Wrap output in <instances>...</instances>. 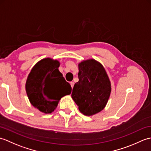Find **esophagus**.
<instances>
[{
	"label": "esophagus",
	"instance_id": "esophagus-1",
	"mask_svg": "<svg viewBox=\"0 0 151 151\" xmlns=\"http://www.w3.org/2000/svg\"><path fill=\"white\" fill-rule=\"evenodd\" d=\"M70 86H71V88H73V86H74V84H75V83H74V82H70Z\"/></svg>",
	"mask_w": 151,
	"mask_h": 151
}]
</instances>
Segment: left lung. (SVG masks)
<instances>
[{"label": "left lung", "instance_id": "1", "mask_svg": "<svg viewBox=\"0 0 151 151\" xmlns=\"http://www.w3.org/2000/svg\"><path fill=\"white\" fill-rule=\"evenodd\" d=\"M78 79L71 94L80 111L90 116L102 111L111 93V83L101 63L94 59L84 60L78 64Z\"/></svg>", "mask_w": 151, "mask_h": 151}]
</instances>
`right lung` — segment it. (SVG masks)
I'll return each mask as SVG.
<instances>
[{"label":"right lung","instance_id":"add662e5","mask_svg":"<svg viewBox=\"0 0 151 151\" xmlns=\"http://www.w3.org/2000/svg\"><path fill=\"white\" fill-rule=\"evenodd\" d=\"M60 62L47 58L39 61L28 76L25 85L32 105L45 114H51L62 97L71 93V86L63 77Z\"/></svg>","mask_w":151,"mask_h":151}]
</instances>
